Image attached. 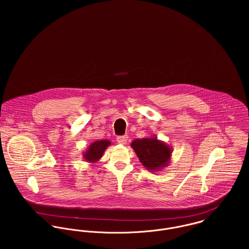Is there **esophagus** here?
Wrapping results in <instances>:
<instances>
[{
    "mask_svg": "<svg viewBox=\"0 0 249 249\" xmlns=\"http://www.w3.org/2000/svg\"><path fill=\"white\" fill-rule=\"evenodd\" d=\"M127 140H128V136H126V135H124V136H119V137L117 138V142H119V143H121V144H125L126 142H127Z\"/></svg>",
    "mask_w": 249,
    "mask_h": 249,
    "instance_id": "obj_1",
    "label": "esophagus"
}]
</instances>
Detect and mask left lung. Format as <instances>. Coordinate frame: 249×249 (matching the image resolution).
<instances>
[{
	"label": "left lung",
	"instance_id": "8db88e82",
	"mask_svg": "<svg viewBox=\"0 0 249 249\" xmlns=\"http://www.w3.org/2000/svg\"><path fill=\"white\" fill-rule=\"evenodd\" d=\"M130 146L135 151L142 166L154 173L169 166L173 147L157 137L135 139Z\"/></svg>",
	"mask_w": 249,
	"mask_h": 249
}]
</instances>
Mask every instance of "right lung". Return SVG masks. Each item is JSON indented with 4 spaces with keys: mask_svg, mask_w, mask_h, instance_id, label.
Returning a JSON list of instances; mask_svg holds the SVG:
<instances>
[{
    "mask_svg": "<svg viewBox=\"0 0 249 249\" xmlns=\"http://www.w3.org/2000/svg\"><path fill=\"white\" fill-rule=\"evenodd\" d=\"M110 144L111 142L109 140H99L92 142L82 153L84 160L91 164L98 162L103 157L105 150Z\"/></svg>",
    "mask_w": 249,
    "mask_h": 249,
    "instance_id": "1",
    "label": "right lung"
}]
</instances>
